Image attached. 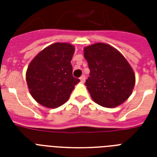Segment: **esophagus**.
Here are the masks:
<instances>
[{"label":"esophagus","mask_w":157,"mask_h":157,"mask_svg":"<svg viewBox=\"0 0 157 157\" xmlns=\"http://www.w3.org/2000/svg\"><path fill=\"white\" fill-rule=\"evenodd\" d=\"M80 80H81V82H85V81H86V76H81V77H80Z\"/></svg>","instance_id":"obj_1"}]
</instances>
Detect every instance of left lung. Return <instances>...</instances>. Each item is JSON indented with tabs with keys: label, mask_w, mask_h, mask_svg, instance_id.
<instances>
[{
	"label": "left lung",
	"mask_w": 157,
	"mask_h": 157,
	"mask_svg": "<svg viewBox=\"0 0 157 157\" xmlns=\"http://www.w3.org/2000/svg\"><path fill=\"white\" fill-rule=\"evenodd\" d=\"M84 56L90 70L86 86L96 103L116 107L131 95L135 75L118 50L105 43H96L85 47Z\"/></svg>",
	"instance_id": "obj_1"
}]
</instances>
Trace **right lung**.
<instances>
[{
  "label": "right lung",
  "mask_w": 157,
  "mask_h": 157,
  "mask_svg": "<svg viewBox=\"0 0 157 157\" xmlns=\"http://www.w3.org/2000/svg\"><path fill=\"white\" fill-rule=\"evenodd\" d=\"M75 52L68 43H54L40 51L29 64L26 80L30 94L38 103L56 108L68 100L80 80L72 76Z\"/></svg>",
  "instance_id": "add662e5"
}]
</instances>
